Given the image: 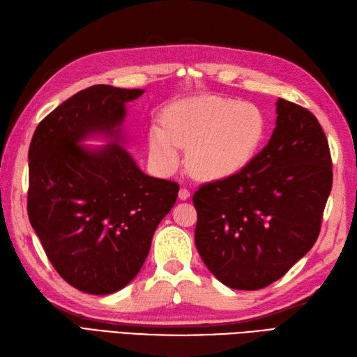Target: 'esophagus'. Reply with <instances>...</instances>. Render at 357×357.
I'll use <instances>...</instances> for the list:
<instances>
[{
	"instance_id": "34e87169",
	"label": "esophagus",
	"mask_w": 357,
	"mask_h": 357,
	"mask_svg": "<svg viewBox=\"0 0 357 357\" xmlns=\"http://www.w3.org/2000/svg\"><path fill=\"white\" fill-rule=\"evenodd\" d=\"M190 197V191L187 188H181L179 190V199L181 200H187Z\"/></svg>"
}]
</instances>
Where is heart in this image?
Returning a JSON list of instances; mask_svg holds the SVG:
<instances>
[{"instance_id":"heart-1","label":"heart","mask_w":357,"mask_h":357,"mask_svg":"<svg viewBox=\"0 0 357 357\" xmlns=\"http://www.w3.org/2000/svg\"><path fill=\"white\" fill-rule=\"evenodd\" d=\"M266 137L267 121L259 107L225 96H197L166 109L162 125L149 131V152L161 170L172 172L182 146L196 178L218 181L248 167Z\"/></svg>"}]
</instances>
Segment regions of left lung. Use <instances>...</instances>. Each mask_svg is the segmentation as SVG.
Returning <instances> with one entry per match:
<instances>
[{"mask_svg": "<svg viewBox=\"0 0 357 357\" xmlns=\"http://www.w3.org/2000/svg\"><path fill=\"white\" fill-rule=\"evenodd\" d=\"M276 128L248 167L200 187L195 243L232 289L280 279L315 244L332 190L328 143L317 117L279 98Z\"/></svg>", "mask_w": 357, "mask_h": 357, "instance_id": "left-lung-1", "label": "left lung"}]
</instances>
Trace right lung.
<instances>
[{"instance_id":"obj_1","label":"right lung","mask_w":357,"mask_h":357,"mask_svg":"<svg viewBox=\"0 0 357 357\" xmlns=\"http://www.w3.org/2000/svg\"><path fill=\"white\" fill-rule=\"evenodd\" d=\"M143 89L107 84L78 91L38 125L29 151V218L69 285L105 296L126 287L179 185L142 172L123 144L126 104ZM105 138L90 149L82 142Z\"/></svg>"}]
</instances>
